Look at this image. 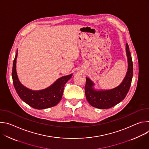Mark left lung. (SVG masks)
Returning a JSON list of instances; mask_svg holds the SVG:
<instances>
[{
  "instance_id": "1",
  "label": "left lung",
  "mask_w": 149,
  "mask_h": 149,
  "mask_svg": "<svg viewBox=\"0 0 149 149\" xmlns=\"http://www.w3.org/2000/svg\"><path fill=\"white\" fill-rule=\"evenodd\" d=\"M126 54L128 60V69L122 82L117 87L108 90H95L94 82L86 77L85 93L87 100L93 107L100 109H108L114 107L124 99L128 93L133 78V65L129 47L126 44Z\"/></svg>"
}]
</instances>
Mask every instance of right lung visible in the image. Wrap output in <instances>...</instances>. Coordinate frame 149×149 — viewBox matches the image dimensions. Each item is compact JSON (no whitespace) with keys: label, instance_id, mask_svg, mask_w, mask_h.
<instances>
[{"label":"right lung","instance_id":"right-lung-1","mask_svg":"<svg viewBox=\"0 0 149 149\" xmlns=\"http://www.w3.org/2000/svg\"><path fill=\"white\" fill-rule=\"evenodd\" d=\"M17 56V51L13 61L12 75L15 88L19 97L35 109H45L57 105L62 98L65 84L72 74L59 78L50 87L44 90L33 91L24 87L19 81L16 70Z\"/></svg>","mask_w":149,"mask_h":149}]
</instances>
